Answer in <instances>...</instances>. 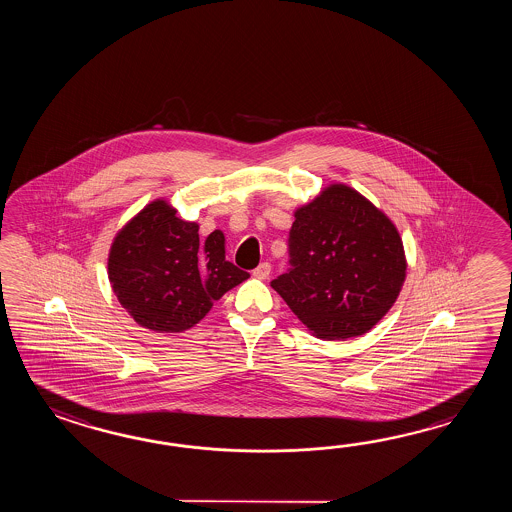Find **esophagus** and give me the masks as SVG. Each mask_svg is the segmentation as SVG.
Returning a JSON list of instances; mask_svg holds the SVG:
<instances>
[{
  "label": "esophagus",
  "instance_id": "obj_1",
  "mask_svg": "<svg viewBox=\"0 0 512 512\" xmlns=\"http://www.w3.org/2000/svg\"><path fill=\"white\" fill-rule=\"evenodd\" d=\"M269 274H271V263H260L254 271H252V276L254 278H258V280H265V278H269Z\"/></svg>",
  "mask_w": 512,
  "mask_h": 512
}]
</instances>
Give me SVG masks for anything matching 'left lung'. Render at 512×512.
<instances>
[{
    "label": "left lung",
    "mask_w": 512,
    "mask_h": 512,
    "mask_svg": "<svg viewBox=\"0 0 512 512\" xmlns=\"http://www.w3.org/2000/svg\"><path fill=\"white\" fill-rule=\"evenodd\" d=\"M289 263L271 287L326 340L368 333L392 309L406 278L395 225L346 185L327 186L294 212Z\"/></svg>",
    "instance_id": "1"
}]
</instances>
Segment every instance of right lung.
Segmentation results:
<instances>
[{"instance_id": "right-lung-1", "label": "right lung", "mask_w": 512, "mask_h": 512, "mask_svg": "<svg viewBox=\"0 0 512 512\" xmlns=\"http://www.w3.org/2000/svg\"><path fill=\"white\" fill-rule=\"evenodd\" d=\"M163 199L128 221L109 249L108 276L120 305L142 327L181 333L251 274L225 260L221 230L199 240V225Z\"/></svg>"}]
</instances>
